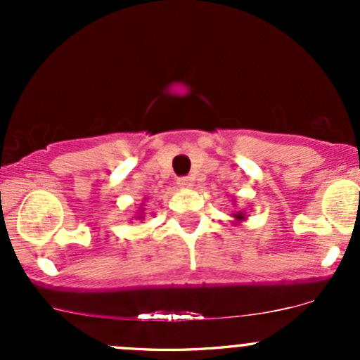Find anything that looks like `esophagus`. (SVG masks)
Returning <instances> with one entry per match:
<instances>
[{"label":"esophagus","mask_w":360,"mask_h":360,"mask_svg":"<svg viewBox=\"0 0 360 360\" xmlns=\"http://www.w3.org/2000/svg\"><path fill=\"white\" fill-rule=\"evenodd\" d=\"M177 186H179V188H191L193 179L191 177H179V179H177Z\"/></svg>","instance_id":"34e87169"}]
</instances>
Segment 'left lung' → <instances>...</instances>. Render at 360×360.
<instances>
[{"label":"left lung","instance_id":"1","mask_svg":"<svg viewBox=\"0 0 360 360\" xmlns=\"http://www.w3.org/2000/svg\"><path fill=\"white\" fill-rule=\"evenodd\" d=\"M232 218H233V225H240L249 218V213H247V210H240V212H235L232 213Z\"/></svg>","mask_w":360,"mask_h":360}]
</instances>
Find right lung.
<instances>
[{
  "label": "right lung",
  "mask_w": 360,
  "mask_h": 360,
  "mask_svg": "<svg viewBox=\"0 0 360 360\" xmlns=\"http://www.w3.org/2000/svg\"><path fill=\"white\" fill-rule=\"evenodd\" d=\"M146 200H147V198H143V200H142V205H140V208L137 210V214H135V220H140V221L146 220V214H143V210H146V208H143V205H146Z\"/></svg>",
  "instance_id": "obj_1"
}]
</instances>
